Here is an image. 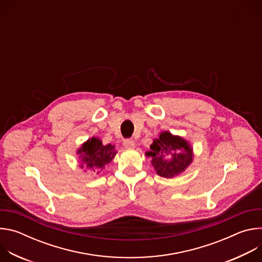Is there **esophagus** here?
<instances>
[{
  "mask_svg": "<svg viewBox=\"0 0 262 262\" xmlns=\"http://www.w3.org/2000/svg\"><path fill=\"white\" fill-rule=\"evenodd\" d=\"M123 146H124L126 149H133V148L136 147V144H135V142H134L133 140L127 139V140H125V141L123 142Z\"/></svg>",
  "mask_w": 262,
  "mask_h": 262,
  "instance_id": "esophagus-1",
  "label": "esophagus"
}]
</instances>
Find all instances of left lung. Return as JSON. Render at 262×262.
<instances>
[{
  "mask_svg": "<svg viewBox=\"0 0 262 262\" xmlns=\"http://www.w3.org/2000/svg\"><path fill=\"white\" fill-rule=\"evenodd\" d=\"M145 155L151 159L157 174L164 178H174L181 174L194 161L192 145L168 130L162 132L159 138L154 139L150 150Z\"/></svg>",
  "mask_w": 262,
  "mask_h": 262,
  "instance_id": "1",
  "label": "left lung"
}]
</instances>
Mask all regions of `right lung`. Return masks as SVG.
Returning a JSON list of instances; mask_svg holds the SVG:
<instances>
[{"mask_svg": "<svg viewBox=\"0 0 262 262\" xmlns=\"http://www.w3.org/2000/svg\"><path fill=\"white\" fill-rule=\"evenodd\" d=\"M117 151L112 144L103 145L98 137L85 141L77 150L81 169H88L98 174L115 158ZM86 172V170H84Z\"/></svg>", "mask_w": 262, "mask_h": 262, "instance_id": "right-lung-1", "label": "right lung"}]
</instances>
